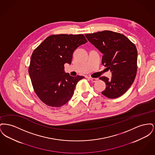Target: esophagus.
Segmentation results:
<instances>
[{
	"mask_svg": "<svg viewBox=\"0 0 155 155\" xmlns=\"http://www.w3.org/2000/svg\"><path fill=\"white\" fill-rule=\"evenodd\" d=\"M89 80L93 82H96V81H97V78H91V77H88V78Z\"/></svg>",
	"mask_w": 155,
	"mask_h": 155,
	"instance_id": "34e87169",
	"label": "esophagus"
}]
</instances>
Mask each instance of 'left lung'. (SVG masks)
Here are the masks:
<instances>
[{
    "label": "left lung",
    "mask_w": 155,
    "mask_h": 155,
    "mask_svg": "<svg viewBox=\"0 0 155 155\" xmlns=\"http://www.w3.org/2000/svg\"><path fill=\"white\" fill-rule=\"evenodd\" d=\"M85 36L103 54L102 64L112 72L110 80H100L106 84L102 95L114 99L123 95L131 87L137 71V49L134 44L122 34L103 31Z\"/></svg>",
    "instance_id": "left-lung-1"
}]
</instances>
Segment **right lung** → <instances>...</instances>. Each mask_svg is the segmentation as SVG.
Returning a JSON list of instances; mask_svg holds the SVG:
<instances>
[{"mask_svg":"<svg viewBox=\"0 0 155 155\" xmlns=\"http://www.w3.org/2000/svg\"><path fill=\"white\" fill-rule=\"evenodd\" d=\"M88 41L82 34L52 35L34 51L28 73L34 90L45 104L60 107L71 99L77 82L84 77H72L64 71L74 51Z\"/></svg>","mask_w":155,"mask_h":155,"instance_id":"right-lung-1","label":"right lung"}]
</instances>
